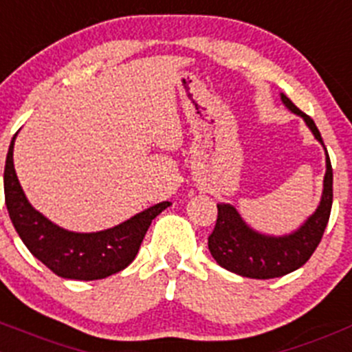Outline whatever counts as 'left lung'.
Masks as SVG:
<instances>
[{"label": "left lung", "instance_id": "left-lung-1", "mask_svg": "<svg viewBox=\"0 0 352 352\" xmlns=\"http://www.w3.org/2000/svg\"><path fill=\"white\" fill-rule=\"evenodd\" d=\"M281 102L288 111L300 116L313 131L314 139L323 146L327 172L323 179V192L313 215L288 234L274 236L257 231L245 222L238 210L229 203H219V215L213 232L208 238V250L217 264L234 274L252 280H271L294 272L302 267L314 254L323 238L324 228L330 219L333 201V172L330 156L327 153L321 133L314 121L302 113L285 94H280Z\"/></svg>", "mask_w": 352, "mask_h": 352}]
</instances>
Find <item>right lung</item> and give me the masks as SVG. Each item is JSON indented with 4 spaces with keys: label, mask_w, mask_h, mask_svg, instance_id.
<instances>
[{
    "label": "right lung",
    "mask_w": 352,
    "mask_h": 352,
    "mask_svg": "<svg viewBox=\"0 0 352 352\" xmlns=\"http://www.w3.org/2000/svg\"><path fill=\"white\" fill-rule=\"evenodd\" d=\"M5 163V201L10 221L28 250L50 271L67 280H102L123 271L139 254L151 222L172 203L161 201L128 221L97 232H76L54 224L25 198L13 166V144Z\"/></svg>",
    "instance_id": "1"
}]
</instances>
